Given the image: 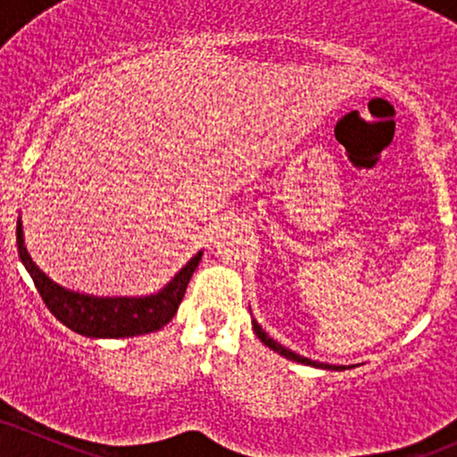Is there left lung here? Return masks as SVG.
<instances>
[{"mask_svg":"<svg viewBox=\"0 0 457 457\" xmlns=\"http://www.w3.org/2000/svg\"><path fill=\"white\" fill-rule=\"evenodd\" d=\"M253 330H255V335H258V337L262 339V342H264L266 345H269V348H272V350H275V353H279V354H283V356H287V359H290V361H296V363H305V365H313V367H324V370H345V367H339V365H327V363H318V361L305 359V356H301V354L292 353V350L283 348L281 344H277L275 339L269 337V335H266L264 330H262V327H260L258 322H255V320H253Z\"/></svg>","mask_w":457,"mask_h":457,"instance_id":"obj_1","label":"left lung"}]
</instances>
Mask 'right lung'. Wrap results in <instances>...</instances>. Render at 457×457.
I'll list each match as a JSON object with an SVG mask.
<instances>
[{
    "instance_id": "add662e5",
    "label": "right lung",
    "mask_w": 457,
    "mask_h": 457,
    "mask_svg": "<svg viewBox=\"0 0 457 457\" xmlns=\"http://www.w3.org/2000/svg\"><path fill=\"white\" fill-rule=\"evenodd\" d=\"M17 245L19 258L34 279L36 290L43 296L46 309L62 324L86 337H133V335L152 333V330L165 327L176 316L193 270L202 260V251H199L195 258L188 260L185 269H180L174 279L156 295L144 298H98L64 290L51 281L43 270H38L23 245L21 221H17Z\"/></svg>"
}]
</instances>
